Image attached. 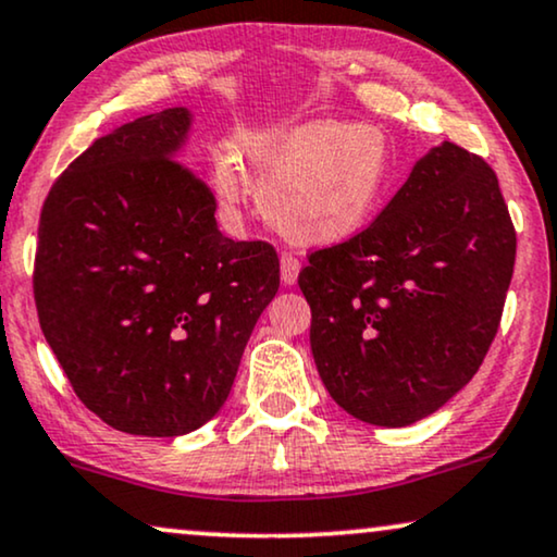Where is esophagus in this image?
Returning <instances> with one entry per match:
<instances>
[{
    "label": "esophagus",
    "mask_w": 557,
    "mask_h": 557,
    "mask_svg": "<svg viewBox=\"0 0 557 557\" xmlns=\"http://www.w3.org/2000/svg\"><path fill=\"white\" fill-rule=\"evenodd\" d=\"M280 274H283V283H285V285H295V283H298L300 259L293 257V255H283V259H280Z\"/></svg>",
    "instance_id": "34e87169"
}]
</instances>
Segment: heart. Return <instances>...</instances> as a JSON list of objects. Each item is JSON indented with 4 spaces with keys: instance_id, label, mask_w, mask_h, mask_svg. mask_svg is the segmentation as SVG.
<instances>
[{
    "instance_id": "1",
    "label": "heart",
    "mask_w": 557,
    "mask_h": 557,
    "mask_svg": "<svg viewBox=\"0 0 557 557\" xmlns=\"http://www.w3.org/2000/svg\"><path fill=\"white\" fill-rule=\"evenodd\" d=\"M242 154L255 175L264 219L295 244H336L361 232L389 185L387 137L372 124L318 119L290 129L255 132ZM216 193L228 209L247 185L232 160L216 165Z\"/></svg>"
}]
</instances>
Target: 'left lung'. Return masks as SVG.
<instances>
[{"mask_svg": "<svg viewBox=\"0 0 557 557\" xmlns=\"http://www.w3.org/2000/svg\"><path fill=\"white\" fill-rule=\"evenodd\" d=\"M517 234L479 154L433 147L351 239L298 274L329 395L382 428L412 425L471 382L499 331Z\"/></svg>", "mask_w": 557, "mask_h": 557, "instance_id": "8db88e82", "label": "left lung"}]
</instances>
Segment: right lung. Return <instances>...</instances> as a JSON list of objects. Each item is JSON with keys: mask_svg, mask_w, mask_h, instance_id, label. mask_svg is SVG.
<instances>
[{"mask_svg": "<svg viewBox=\"0 0 557 557\" xmlns=\"http://www.w3.org/2000/svg\"><path fill=\"white\" fill-rule=\"evenodd\" d=\"M183 107L139 116L65 168L40 211V329L88 410L173 438L226 403L257 318L280 287L267 242H234L181 162Z\"/></svg>", "mask_w": 557, "mask_h": 557, "instance_id": "add662e5", "label": "right lung"}]
</instances>
